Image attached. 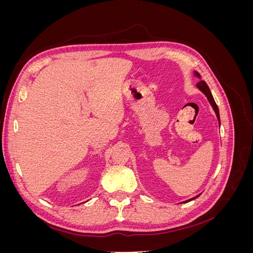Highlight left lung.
Segmentation results:
<instances>
[{
	"instance_id": "1",
	"label": "left lung",
	"mask_w": 253,
	"mask_h": 253,
	"mask_svg": "<svg viewBox=\"0 0 253 253\" xmlns=\"http://www.w3.org/2000/svg\"><path fill=\"white\" fill-rule=\"evenodd\" d=\"M195 75L197 76V77H201L200 74L196 73V72H195ZM197 87L200 88V89L203 91V93L206 95V97H207V98H208V100H209V102L211 103V105H212V108H213L214 112H215L216 116H217V119H218V121H219V125H220V119H219V112H218L217 104L215 103V101H214V98H213V96H212V94H211V91H210V88H209V86L207 85V83H206L204 80H202V81H200V82L197 83ZM196 197H198V196H196ZM196 197L191 198V200H189V201H187V202L192 201V200H194V198H196ZM187 202H186V203H187Z\"/></svg>"
}]
</instances>
